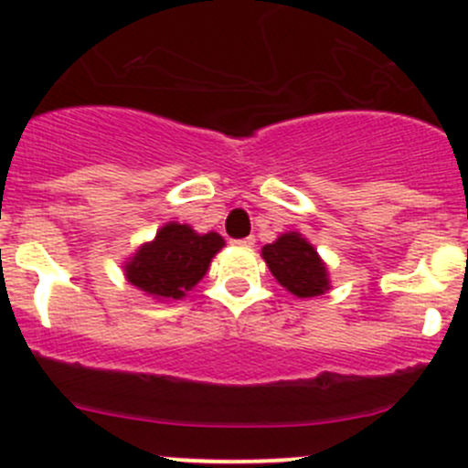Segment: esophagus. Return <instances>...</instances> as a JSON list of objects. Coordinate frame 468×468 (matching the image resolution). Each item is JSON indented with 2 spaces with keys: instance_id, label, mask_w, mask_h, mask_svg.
<instances>
[{
  "instance_id": "1",
  "label": "esophagus",
  "mask_w": 468,
  "mask_h": 468,
  "mask_svg": "<svg viewBox=\"0 0 468 468\" xmlns=\"http://www.w3.org/2000/svg\"><path fill=\"white\" fill-rule=\"evenodd\" d=\"M238 247H244V249H249V247H253V244H256V239L253 238H244V239H238Z\"/></svg>"
}]
</instances>
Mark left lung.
Wrapping results in <instances>:
<instances>
[{
	"mask_svg": "<svg viewBox=\"0 0 468 468\" xmlns=\"http://www.w3.org/2000/svg\"><path fill=\"white\" fill-rule=\"evenodd\" d=\"M262 258L271 276L296 299H313L330 290L328 264L299 230H287L276 242L264 244Z\"/></svg>",
	"mask_w": 468,
	"mask_h": 468,
	"instance_id": "8db88e82",
	"label": "left lung"
}]
</instances>
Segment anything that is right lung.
I'll use <instances>...</instances> for the list:
<instances>
[{
	"label": "right lung",
	"mask_w": 468,
	"mask_h": 468,
	"mask_svg": "<svg viewBox=\"0 0 468 468\" xmlns=\"http://www.w3.org/2000/svg\"><path fill=\"white\" fill-rule=\"evenodd\" d=\"M215 230L197 233L190 224L167 221L151 242L140 244L124 261V276L151 299L167 303L181 301L207 273L212 258L224 249Z\"/></svg>",
	"instance_id": "add662e5"
}]
</instances>
